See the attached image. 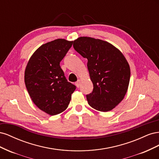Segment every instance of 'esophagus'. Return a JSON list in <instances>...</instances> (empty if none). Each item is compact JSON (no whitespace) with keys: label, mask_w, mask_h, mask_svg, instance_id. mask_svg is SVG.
<instances>
[{"label":"esophagus","mask_w":159,"mask_h":159,"mask_svg":"<svg viewBox=\"0 0 159 159\" xmlns=\"http://www.w3.org/2000/svg\"><path fill=\"white\" fill-rule=\"evenodd\" d=\"M75 85L77 86V88H79V87H80V80H78L75 83Z\"/></svg>","instance_id":"34e87169"}]
</instances>
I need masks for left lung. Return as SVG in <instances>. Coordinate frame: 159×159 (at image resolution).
Segmentation results:
<instances>
[{
	"instance_id": "1",
	"label": "left lung",
	"mask_w": 159,
	"mask_h": 159,
	"mask_svg": "<svg viewBox=\"0 0 159 159\" xmlns=\"http://www.w3.org/2000/svg\"><path fill=\"white\" fill-rule=\"evenodd\" d=\"M74 48L88 59V68L93 85L86 95L89 105L107 112L121 102L129 84V65L122 53L110 43L90 37L74 41Z\"/></svg>"
}]
</instances>
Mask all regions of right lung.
Segmentation results:
<instances>
[{
    "label": "right lung",
    "instance_id": "obj_1",
    "mask_svg": "<svg viewBox=\"0 0 159 159\" xmlns=\"http://www.w3.org/2000/svg\"><path fill=\"white\" fill-rule=\"evenodd\" d=\"M73 44L57 39L42 45L28 62L25 81L36 106L50 115L65 111L76 86L68 81L60 66Z\"/></svg>",
    "mask_w": 159,
    "mask_h": 159
}]
</instances>
